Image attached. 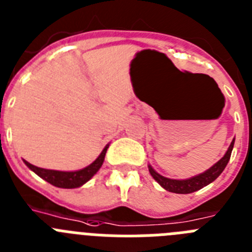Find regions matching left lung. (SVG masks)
Masks as SVG:
<instances>
[{"label":"left lung","mask_w":252,"mask_h":252,"mask_svg":"<svg viewBox=\"0 0 252 252\" xmlns=\"http://www.w3.org/2000/svg\"><path fill=\"white\" fill-rule=\"evenodd\" d=\"M233 144H235V139L231 142L230 148L224 154V157L222 158L220 161H217L212 168H209L208 170L202 173V174L197 175V177L189 178L186 180H175V179H169V178L162 177V175L158 174L157 171L154 170L150 165H149V171H150L151 177L157 180L158 183L164 189L169 190L171 193H178V194H188V193H193L195 190H199L203 187L208 186L209 183H212L213 180L217 179L220 177L223 169L226 168L227 162L231 158V153H232Z\"/></svg>","instance_id":"left-lung-1"}]
</instances>
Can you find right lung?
Returning <instances> with one entry per match:
<instances>
[{"label":"right lung","instance_id":"right-lung-1","mask_svg":"<svg viewBox=\"0 0 252 252\" xmlns=\"http://www.w3.org/2000/svg\"><path fill=\"white\" fill-rule=\"evenodd\" d=\"M108 149V145L102 150V153L99 154V157L94 160V161L88 165L87 168L82 169V170L77 171H58V170H50V169H43L37 168V166L32 165L30 162H28L25 160V164L34 171L35 174L39 175L40 178H43L44 180H46L48 183H50L51 186L58 187V188H78V187L83 186L84 183H87L93 175L99 170V168L103 164L104 157H106V151Z\"/></svg>","mask_w":252,"mask_h":252}]
</instances>
